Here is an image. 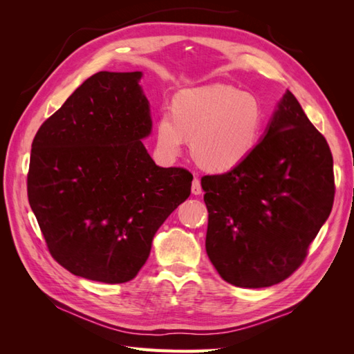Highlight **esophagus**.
<instances>
[{"label": "esophagus", "mask_w": 354, "mask_h": 354, "mask_svg": "<svg viewBox=\"0 0 354 354\" xmlns=\"http://www.w3.org/2000/svg\"><path fill=\"white\" fill-rule=\"evenodd\" d=\"M192 194H194V195H201L202 194L199 178H195L194 181H192Z\"/></svg>", "instance_id": "1"}]
</instances>
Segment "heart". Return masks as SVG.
I'll use <instances>...</instances> for the list:
<instances>
[{"label":"heart","instance_id":"1","mask_svg":"<svg viewBox=\"0 0 354 354\" xmlns=\"http://www.w3.org/2000/svg\"><path fill=\"white\" fill-rule=\"evenodd\" d=\"M263 108L255 95L230 85L211 84L180 91L156 122L160 155L178 156L192 138V155L212 173L241 165L259 145Z\"/></svg>","mask_w":354,"mask_h":354}]
</instances>
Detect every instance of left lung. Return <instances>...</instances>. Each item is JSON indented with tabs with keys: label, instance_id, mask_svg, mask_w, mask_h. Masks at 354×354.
Segmentation results:
<instances>
[{
	"label": "left lung",
	"instance_id": "8db88e82",
	"mask_svg": "<svg viewBox=\"0 0 354 354\" xmlns=\"http://www.w3.org/2000/svg\"><path fill=\"white\" fill-rule=\"evenodd\" d=\"M205 248L224 281L266 288L285 281L334 203L330 149L291 91L277 103L264 138L241 165L203 176Z\"/></svg>",
	"mask_w": 354,
	"mask_h": 354
}]
</instances>
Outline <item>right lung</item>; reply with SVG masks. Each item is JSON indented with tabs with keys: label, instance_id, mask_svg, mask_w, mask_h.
<instances>
[{
	"label": "right lung",
	"instance_id": "1",
	"mask_svg": "<svg viewBox=\"0 0 354 354\" xmlns=\"http://www.w3.org/2000/svg\"><path fill=\"white\" fill-rule=\"evenodd\" d=\"M142 72H97L39 127L28 199L48 251L75 276L131 281L156 230L190 195L194 176L158 167Z\"/></svg>",
	"mask_w": 354,
	"mask_h": 354
}]
</instances>
